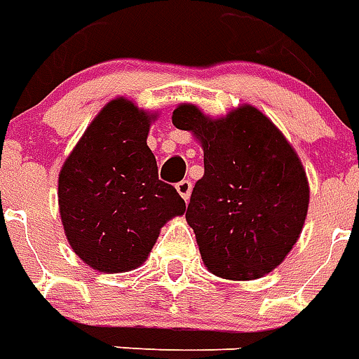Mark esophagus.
<instances>
[{
    "label": "esophagus",
    "instance_id": "esophagus-1",
    "mask_svg": "<svg viewBox=\"0 0 359 359\" xmlns=\"http://www.w3.org/2000/svg\"><path fill=\"white\" fill-rule=\"evenodd\" d=\"M176 191L180 193V196L187 202L189 198H191V193H193V183L189 182V180H183V182H180L176 185Z\"/></svg>",
    "mask_w": 359,
    "mask_h": 359
}]
</instances>
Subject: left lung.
<instances>
[{
	"label": "left lung",
	"mask_w": 359,
	"mask_h": 359,
	"mask_svg": "<svg viewBox=\"0 0 359 359\" xmlns=\"http://www.w3.org/2000/svg\"><path fill=\"white\" fill-rule=\"evenodd\" d=\"M172 124L203 150V177L185 215L203 265L233 282L274 271L297 245L309 205L308 176L291 142L248 103L217 118L180 103Z\"/></svg>",
	"instance_id": "1"
}]
</instances>
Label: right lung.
Listing matches in <instances>:
<instances>
[{
	"label": "right lung",
	"instance_id": "obj_1",
	"mask_svg": "<svg viewBox=\"0 0 359 359\" xmlns=\"http://www.w3.org/2000/svg\"><path fill=\"white\" fill-rule=\"evenodd\" d=\"M157 113L131 100L103 105L59 172V213L72 250L98 272H128L148 259L161 228L185 213L157 177L146 144Z\"/></svg>",
	"mask_w": 359,
	"mask_h": 359
}]
</instances>
